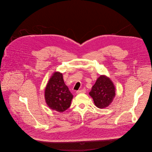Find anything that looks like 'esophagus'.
<instances>
[{
	"mask_svg": "<svg viewBox=\"0 0 152 152\" xmlns=\"http://www.w3.org/2000/svg\"><path fill=\"white\" fill-rule=\"evenodd\" d=\"M86 90L85 88H83L81 90H79L78 91H77V94H82V93H86Z\"/></svg>",
	"mask_w": 152,
	"mask_h": 152,
	"instance_id": "34e87169",
	"label": "esophagus"
}]
</instances>
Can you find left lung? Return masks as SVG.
I'll use <instances>...</instances> for the list:
<instances>
[{
    "label": "left lung",
    "instance_id": "1",
    "mask_svg": "<svg viewBox=\"0 0 152 152\" xmlns=\"http://www.w3.org/2000/svg\"><path fill=\"white\" fill-rule=\"evenodd\" d=\"M115 87L112 81L105 75H101L89 92L95 105L99 108L107 107L115 96Z\"/></svg>",
    "mask_w": 152,
    "mask_h": 152
}]
</instances>
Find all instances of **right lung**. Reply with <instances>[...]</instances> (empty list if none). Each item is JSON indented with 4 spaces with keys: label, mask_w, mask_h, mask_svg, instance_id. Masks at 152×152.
Here are the masks:
<instances>
[{
    "label": "right lung",
    "mask_w": 152,
    "mask_h": 152,
    "mask_svg": "<svg viewBox=\"0 0 152 152\" xmlns=\"http://www.w3.org/2000/svg\"><path fill=\"white\" fill-rule=\"evenodd\" d=\"M73 95L65 84L62 74H53L45 89V99L51 109L63 113L69 108Z\"/></svg>",
    "instance_id": "obj_1"
}]
</instances>
